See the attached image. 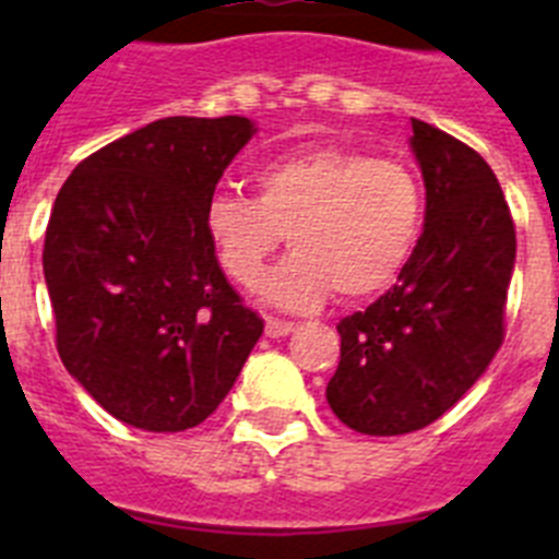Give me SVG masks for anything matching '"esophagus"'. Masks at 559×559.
Segmentation results:
<instances>
[{"mask_svg": "<svg viewBox=\"0 0 559 559\" xmlns=\"http://www.w3.org/2000/svg\"><path fill=\"white\" fill-rule=\"evenodd\" d=\"M294 333V322H283V319H265V335L269 338H283V335Z\"/></svg>", "mask_w": 559, "mask_h": 559, "instance_id": "1", "label": "esophagus"}]
</instances>
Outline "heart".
Masks as SVG:
<instances>
[{"label": "heart", "instance_id": "b5f03b06", "mask_svg": "<svg viewBox=\"0 0 559 559\" xmlns=\"http://www.w3.org/2000/svg\"><path fill=\"white\" fill-rule=\"evenodd\" d=\"M254 199L215 192L204 226L231 283L251 288L265 260L294 246L263 283L285 310H310L338 294L360 302L383 294L412 263L426 226L417 176L394 159L344 145H299L254 167Z\"/></svg>", "mask_w": 559, "mask_h": 559}]
</instances>
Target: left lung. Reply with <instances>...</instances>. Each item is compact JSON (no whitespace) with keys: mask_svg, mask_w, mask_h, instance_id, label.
Here are the masks:
<instances>
[{"mask_svg":"<svg viewBox=\"0 0 559 559\" xmlns=\"http://www.w3.org/2000/svg\"><path fill=\"white\" fill-rule=\"evenodd\" d=\"M412 133L426 229L397 285L338 322L328 383L335 417L369 437L431 426L481 378L515 269V224L490 165L428 122L412 120Z\"/></svg>","mask_w":559,"mask_h":559,"instance_id":"obj_1","label":"left lung"}]
</instances>
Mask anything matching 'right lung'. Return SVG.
<instances>
[{
  "mask_svg": "<svg viewBox=\"0 0 559 559\" xmlns=\"http://www.w3.org/2000/svg\"><path fill=\"white\" fill-rule=\"evenodd\" d=\"M254 131L246 117H165L86 156L58 192L44 237L58 355L128 426L204 423L263 335L204 226Z\"/></svg>",
  "mask_w": 559,
  "mask_h": 559,
  "instance_id": "1",
  "label": "right lung"
}]
</instances>
